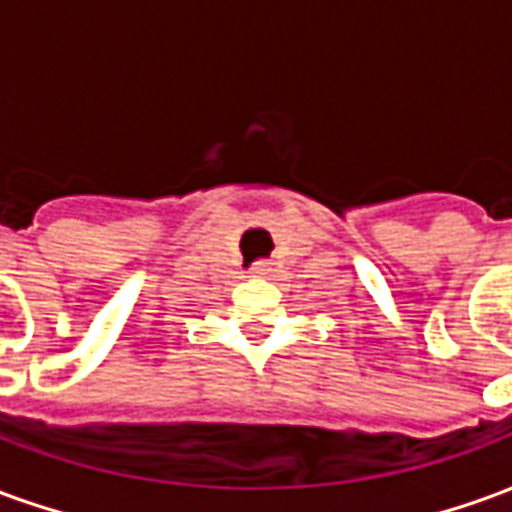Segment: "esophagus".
I'll return each instance as SVG.
<instances>
[{
  "label": "esophagus",
  "mask_w": 512,
  "mask_h": 512,
  "mask_svg": "<svg viewBox=\"0 0 512 512\" xmlns=\"http://www.w3.org/2000/svg\"><path fill=\"white\" fill-rule=\"evenodd\" d=\"M271 271H274V268H271V263H257V266L252 268V274H255V277H268Z\"/></svg>",
  "instance_id": "obj_1"
}]
</instances>
